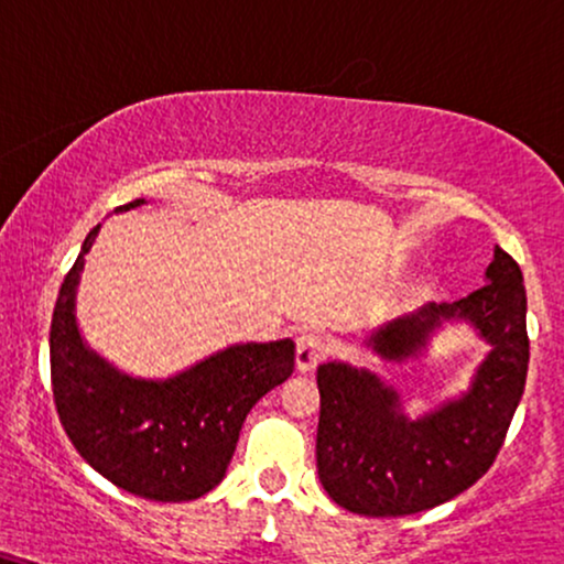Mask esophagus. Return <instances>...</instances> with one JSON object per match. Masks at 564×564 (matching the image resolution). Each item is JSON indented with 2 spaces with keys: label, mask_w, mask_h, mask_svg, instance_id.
<instances>
[{
  "label": "esophagus",
  "mask_w": 564,
  "mask_h": 564,
  "mask_svg": "<svg viewBox=\"0 0 564 564\" xmlns=\"http://www.w3.org/2000/svg\"><path fill=\"white\" fill-rule=\"evenodd\" d=\"M323 357H325L323 336L307 330V334H302L300 338H296V368L304 372L315 370L317 362H321Z\"/></svg>",
  "instance_id": "34e87169"
}]
</instances>
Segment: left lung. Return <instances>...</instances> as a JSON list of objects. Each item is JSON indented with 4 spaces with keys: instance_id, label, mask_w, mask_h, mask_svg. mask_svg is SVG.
I'll list each match as a JSON object with an SVG mask.
<instances>
[{
    "instance_id": "8db88e82",
    "label": "left lung",
    "mask_w": 564,
    "mask_h": 564,
    "mask_svg": "<svg viewBox=\"0 0 564 564\" xmlns=\"http://www.w3.org/2000/svg\"><path fill=\"white\" fill-rule=\"evenodd\" d=\"M525 307L520 264L497 247L484 286L454 304H425L368 338L376 355L402 362L441 323L465 321L491 347L463 397L417 420L376 372L321 365L317 476L328 497L349 512L399 518L444 505L486 476L525 389Z\"/></svg>"
}]
</instances>
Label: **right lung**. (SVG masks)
Segmentation results:
<instances>
[{"mask_svg": "<svg viewBox=\"0 0 564 564\" xmlns=\"http://www.w3.org/2000/svg\"><path fill=\"white\" fill-rule=\"evenodd\" d=\"M97 234L99 226L88 230L52 315L59 423L80 457L123 491L152 501L199 499L226 476L249 410L294 372V341L234 344L165 381L126 376L86 347L76 323L80 270Z\"/></svg>", "mask_w": 564, "mask_h": 564, "instance_id": "1", "label": "right lung"}]
</instances>
